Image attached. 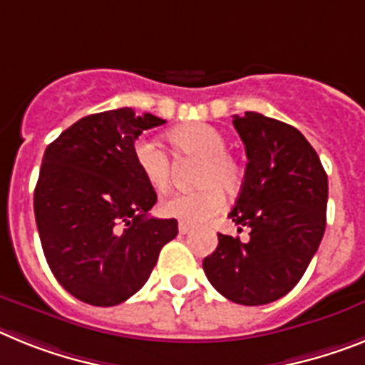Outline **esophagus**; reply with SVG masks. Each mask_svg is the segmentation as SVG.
<instances>
[{"mask_svg": "<svg viewBox=\"0 0 365 365\" xmlns=\"http://www.w3.org/2000/svg\"><path fill=\"white\" fill-rule=\"evenodd\" d=\"M192 229H194V227L188 225V223H185V221H180V223H179L180 235H188V232H192Z\"/></svg>", "mask_w": 365, "mask_h": 365, "instance_id": "esophagus-1", "label": "esophagus"}]
</instances>
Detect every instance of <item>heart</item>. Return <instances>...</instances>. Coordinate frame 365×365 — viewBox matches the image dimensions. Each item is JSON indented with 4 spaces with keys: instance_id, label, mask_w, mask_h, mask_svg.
Segmentation results:
<instances>
[{
    "instance_id": "heart-1",
    "label": "heart",
    "mask_w": 365,
    "mask_h": 365,
    "mask_svg": "<svg viewBox=\"0 0 365 365\" xmlns=\"http://www.w3.org/2000/svg\"><path fill=\"white\" fill-rule=\"evenodd\" d=\"M171 148L179 157L199 158L195 171V192L173 194L162 199L160 212L166 217L201 223L220 212L223 194L235 195L244 182V170L238 158L227 151V138L208 123H188L168 135ZM133 158L149 186L155 192H166L171 185L173 166L168 153L149 138L136 140Z\"/></svg>"
}]
</instances>
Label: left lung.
<instances>
[{"label": "left lung", "mask_w": 365, "mask_h": 365, "mask_svg": "<svg viewBox=\"0 0 365 365\" xmlns=\"http://www.w3.org/2000/svg\"><path fill=\"white\" fill-rule=\"evenodd\" d=\"M232 123L249 162L229 217L251 232L245 244L217 235L203 269L223 297L258 307L284 297L307 272L325 232L329 180L295 127L258 112Z\"/></svg>", "instance_id": "obj_1"}]
</instances>
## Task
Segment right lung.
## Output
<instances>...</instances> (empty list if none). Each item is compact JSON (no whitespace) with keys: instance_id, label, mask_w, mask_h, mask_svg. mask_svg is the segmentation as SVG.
<instances>
[{"instance_id":"obj_1","label":"right lung","mask_w":365,"mask_h":365,"mask_svg":"<svg viewBox=\"0 0 365 365\" xmlns=\"http://www.w3.org/2000/svg\"><path fill=\"white\" fill-rule=\"evenodd\" d=\"M166 123L133 108L81 118L46 148L34 188L43 255L66 292L114 307L148 282L177 220L149 216L157 203L133 158L144 130Z\"/></svg>"}]
</instances>
